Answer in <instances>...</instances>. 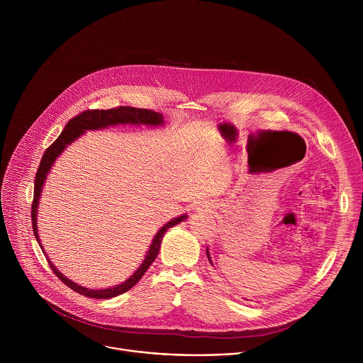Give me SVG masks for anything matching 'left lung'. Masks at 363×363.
<instances>
[{"label": "left lung", "instance_id": "1", "mask_svg": "<svg viewBox=\"0 0 363 363\" xmlns=\"http://www.w3.org/2000/svg\"><path fill=\"white\" fill-rule=\"evenodd\" d=\"M206 257H208V260H210V263L213 264V262H211V257H210V251H208V248H206Z\"/></svg>", "mask_w": 363, "mask_h": 363}]
</instances>
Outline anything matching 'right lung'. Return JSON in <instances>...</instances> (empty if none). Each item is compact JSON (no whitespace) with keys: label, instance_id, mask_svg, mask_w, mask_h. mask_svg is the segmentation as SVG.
I'll return each mask as SVG.
<instances>
[{"label":"right lung","instance_id":"add662e5","mask_svg":"<svg viewBox=\"0 0 363 363\" xmlns=\"http://www.w3.org/2000/svg\"><path fill=\"white\" fill-rule=\"evenodd\" d=\"M164 116L162 113L153 112L149 109H138V108H130V106H119V108H113V109H108V111H84L83 113L77 115L76 118H73L72 121H69V123L66 125V128L63 129V132L60 133V136L51 143L41 158L40 167L37 169L35 174V181H34V199L31 203V220H33V231L35 235V240L38 241L40 247V238H38V233H37V206H38V201H40V195H41V189L43 185L45 182V178L53 167V164L56 162V160L60 157L62 152L70 145L73 143L77 138H80L86 130H96V129H101V128H108V126H113V125H147V126H161L164 125ZM186 218V216H179L177 218H172L169 223H167L158 233L157 235L153 237V241L147 250V254L145 257V260L142 262V264L138 267V270L123 283L115 286V287H109V289H99V290H93V289H87L83 287L72 280H69L66 276H63L62 272H59L56 269V266L50 262V258H47V262L51 267V270L55 272V274L66 284L69 286L72 290L91 297V298H111V297H116L125 291H128L129 289H132L140 279L142 276L146 273V270L149 269V266L155 262L158 252H160V247H161V241L165 235V233L182 223ZM43 252L44 248L41 247ZM47 257V255H45Z\"/></svg>","mask_w":363,"mask_h":363}]
</instances>
